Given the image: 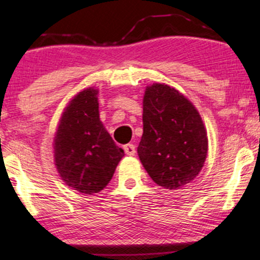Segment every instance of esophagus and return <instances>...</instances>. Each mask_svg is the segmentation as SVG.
Segmentation results:
<instances>
[{
	"mask_svg": "<svg viewBox=\"0 0 260 260\" xmlns=\"http://www.w3.org/2000/svg\"><path fill=\"white\" fill-rule=\"evenodd\" d=\"M123 149H124V153L129 155V156H133V155L136 154V147H134L133 144H126L123 147Z\"/></svg>",
	"mask_w": 260,
	"mask_h": 260,
	"instance_id": "34e87169",
	"label": "esophagus"
}]
</instances>
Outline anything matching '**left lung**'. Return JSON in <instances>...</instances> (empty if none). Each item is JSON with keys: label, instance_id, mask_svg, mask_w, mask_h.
Listing matches in <instances>:
<instances>
[{"label": "left lung", "instance_id": "obj_1", "mask_svg": "<svg viewBox=\"0 0 260 260\" xmlns=\"http://www.w3.org/2000/svg\"><path fill=\"white\" fill-rule=\"evenodd\" d=\"M137 151L151 180L166 189H180L199 175L208 155L207 129L182 92L162 83L147 86Z\"/></svg>", "mask_w": 260, "mask_h": 260}]
</instances>
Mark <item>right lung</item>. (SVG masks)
Here are the masks:
<instances>
[{"label": "right lung", "mask_w": 260, "mask_h": 260, "mask_svg": "<svg viewBox=\"0 0 260 260\" xmlns=\"http://www.w3.org/2000/svg\"><path fill=\"white\" fill-rule=\"evenodd\" d=\"M99 89L86 88L68 103L53 138V159L62 181L74 190L94 194L111 181L123 149L100 121Z\"/></svg>", "instance_id": "1"}]
</instances>
